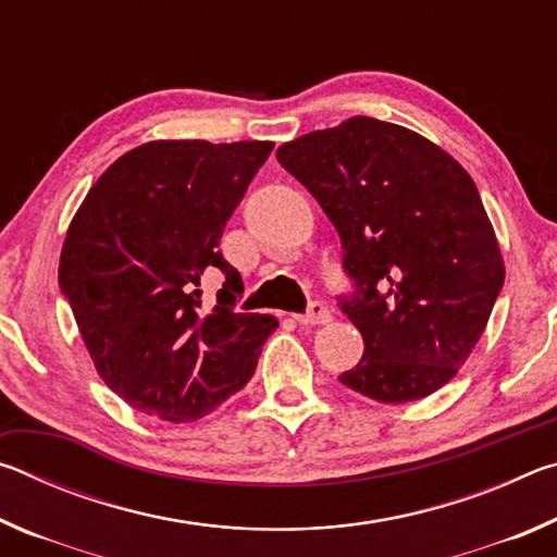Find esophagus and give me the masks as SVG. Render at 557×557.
Returning a JSON list of instances; mask_svg holds the SVG:
<instances>
[{
    "label": "esophagus",
    "instance_id": "obj_1",
    "mask_svg": "<svg viewBox=\"0 0 557 557\" xmlns=\"http://www.w3.org/2000/svg\"><path fill=\"white\" fill-rule=\"evenodd\" d=\"M295 319L299 324H329L332 322V312L324 301H309L307 312L305 314H295Z\"/></svg>",
    "mask_w": 557,
    "mask_h": 557
}]
</instances>
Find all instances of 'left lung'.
I'll use <instances>...</instances> for the list:
<instances>
[{
	"label": "left lung",
	"mask_w": 557,
	"mask_h": 557,
	"mask_svg": "<svg viewBox=\"0 0 557 557\" xmlns=\"http://www.w3.org/2000/svg\"><path fill=\"white\" fill-rule=\"evenodd\" d=\"M342 238V312L363 356L338 375L379 403H410L455 379L504 287L476 184L445 149L393 122L351 117L277 149Z\"/></svg>",
	"instance_id": "obj_1"
}]
</instances>
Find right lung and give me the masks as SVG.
Instances as JSON below:
<instances>
[{
	"label": "right lung",
	"instance_id": "add662e5",
	"mask_svg": "<svg viewBox=\"0 0 557 557\" xmlns=\"http://www.w3.org/2000/svg\"><path fill=\"white\" fill-rule=\"evenodd\" d=\"M272 147L147 143L122 154L75 213L59 287L100 379L135 410L191 422L256 373L277 319L235 312L243 282L219 240ZM215 269L226 282L206 308L198 287Z\"/></svg>",
	"mask_w": 557,
	"mask_h": 557
}]
</instances>
